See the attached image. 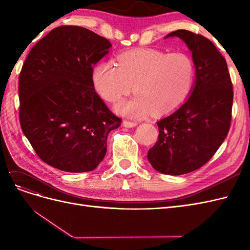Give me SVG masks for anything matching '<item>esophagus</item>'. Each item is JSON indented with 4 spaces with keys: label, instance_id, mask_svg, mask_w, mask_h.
Instances as JSON below:
<instances>
[{
    "label": "esophagus",
    "instance_id": "1",
    "mask_svg": "<svg viewBox=\"0 0 250 250\" xmlns=\"http://www.w3.org/2000/svg\"><path fill=\"white\" fill-rule=\"evenodd\" d=\"M122 125L125 128H133V127L137 126L138 124L137 123H133V122H128V121H124V122L122 123Z\"/></svg>",
    "mask_w": 250,
    "mask_h": 250
}]
</instances>
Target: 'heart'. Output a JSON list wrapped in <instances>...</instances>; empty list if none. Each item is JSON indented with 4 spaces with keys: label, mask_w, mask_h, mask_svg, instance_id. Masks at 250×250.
Returning <instances> with one entry per match:
<instances>
[{
    "label": "heart",
    "mask_w": 250,
    "mask_h": 250,
    "mask_svg": "<svg viewBox=\"0 0 250 250\" xmlns=\"http://www.w3.org/2000/svg\"><path fill=\"white\" fill-rule=\"evenodd\" d=\"M195 64L186 52L140 49L118 58L97 63L92 81L104 100L117 102L134 89L128 100L116 104L115 110L130 119H144L154 111L156 116L177 109L191 94L195 82Z\"/></svg>",
    "instance_id": "heart-1"
}]
</instances>
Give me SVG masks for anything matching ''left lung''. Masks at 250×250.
<instances>
[{"label":"left lung","mask_w":250,"mask_h":250,"mask_svg":"<svg viewBox=\"0 0 250 250\" xmlns=\"http://www.w3.org/2000/svg\"><path fill=\"white\" fill-rule=\"evenodd\" d=\"M192 52L195 82L191 94L171 115L157 122L158 141L148 151L152 167L163 174L181 175L199 169L221 146L229 133L232 84L225 58L206 37L177 30Z\"/></svg>","instance_id":"obj_1"}]
</instances>
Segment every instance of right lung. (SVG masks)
<instances>
[{
    "mask_svg": "<svg viewBox=\"0 0 250 250\" xmlns=\"http://www.w3.org/2000/svg\"><path fill=\"white\" fill-rule=\"evenodd\" d=\"M111 43L88 29L58 27L30 51L19 81L20 122L44 163L65 172L95 170L116 117L95 92L94 65Z\"/></svg>",
    "mask_w": 250,
    "mask_h": 250,
    "instance_id": "1",
    "label": "right lung"
}]
</instances>
